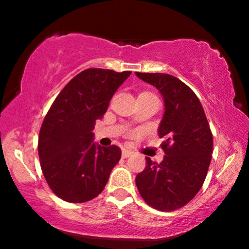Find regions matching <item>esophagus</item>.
Wrapping results in <instances>:
<instances>
[{
  "mask_svg": "<svg viewBox=\"0 0 249 249\" xmlns=\"http://www.w3.org/2000/svg\"><path fill=\"white\" fill-rule=\"evenodd\" d=\"M131 156H132V152H131V151L123 150V152H122L123 158H128V157H131Z\"/></svg>",
  "mask_w": 249,
  "mask_h": 249,
  "instance_id": "esophagus-1",
  "label": "esophagus"
}]
</instances>
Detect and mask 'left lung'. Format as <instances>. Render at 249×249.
Listing matches in <instances>:
<instances>
[{
	"instance_id": "obj_1",
	"label": "left lung",
	"mask_w": 249,
	"mask_h": 249,
	"mask_svg": "<svg viewBox=\"0 0 249 249\" xmlns=\"http://www.w3.org/2000/svg\"><path fill=\"white\" fill-rule=\"evenodd\" d=\"M164 98L165 112L158 128L164 139V160L146 158V167L136 185L147 205L162 212L176 211L199 192L211 164L213 137L201 103L177 77L167 73L136 72Z\"/></svg>"
}]
</instances>
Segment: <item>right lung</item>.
<instances>
[{"label":"right lung","mask_w":249,"mask_h":249,"mask_svg":"<svg viewBox=\"0 0 249 249\" xmlns=\"http://www.w3.org/2000/svg\"><path fill=\"white\" fill-rule=\"evenodd\" d=\"M131 71L87 69L65 85L43 121L38 136L42 172L49 187L68 202H85L104 190L122 157L116 145L95 141L97 119Z\"/></svg>","instance_id":"right-lung-1"}]
</instances>
